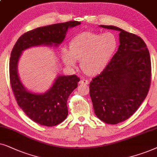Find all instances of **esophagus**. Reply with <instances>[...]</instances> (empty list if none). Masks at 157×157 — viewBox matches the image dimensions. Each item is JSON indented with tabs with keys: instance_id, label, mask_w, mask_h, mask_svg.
<instances>
[{
	"instance_id": "obj_1",
	"label": "esophagus",
	"mask_w": 157,
	"mask_h": 157,
	"mask_svg": "<svg viewBox=\"0 0 157 157\" xmlns=\"http://www.w3.org/2000/svg\"><path fill=\"white\" fill-rule=\"evenodd\" d=\"M80 85H88L89 84V81L86 80V79H84V78H82L80 81Z\"/></svg>"
}]
</instances>
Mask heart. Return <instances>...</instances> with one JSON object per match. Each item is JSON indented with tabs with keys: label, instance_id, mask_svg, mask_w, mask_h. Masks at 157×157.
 <instances>
[{
	"label": "heart",
	"instance_id": "obj_1",
	"mask_svg": "<svg viewBox=\"0 0 157 157\" xmlns=\"http://www.w3.org/2000/svg\"><path fill=\"white\" fill-rule=\"evenodd\" d=\"M116 47L117 39L112 33L85 32L70 41V51L62 49V58L69 67H75L76 61H80L83 72L93 76L105 68Z\"/></svg>",
	"mask_w": 157,
	"mask_h": 157
}]
</instances>
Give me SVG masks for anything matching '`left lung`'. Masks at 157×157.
Here are the masks:
<instances>
[{
	"label": "left lung",
	"instance_id": "obj_1",
	"mask_svg": "<svg viewBox=\"0 0 157 157\" xmlns=\"http://www.w3.org/2000/svg\"><path fill=\"white\" fill-rule=\"evenodd\" d=\"M100 26L120 31V45L105 68L90 83V95L98 118L117 124L130 118L147 97L151 58L140 36L116 26Z\"/></svg>",
	"mask_w": 157,
	"mask_h": 157
}]
</instances>
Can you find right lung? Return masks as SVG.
Wrapping results in <instances>:
<instances>
[{"instance_id":"right-lung-1","label":"right lung","mask_w":157,"mask_h":157,"mask_svg":"<svg viewBox=\"0 0 157 157\" xmlns=\"http://www.w3.org/2000/svg\"><path fill=\"white\" fill-rule=\"evenodd\" d=\"M76 21L39 27L19 37L12 49L9 62L10 82L18 105L27 116L37 124L54 126L65 120L68 115V98L77 87L80 79L75 75L59 76L47 93L35 94L27 91L21 82L17 64L22 51L39 45L57 46L63 41L67 31L80 25Z\"/></svg>"}]
</instances>
